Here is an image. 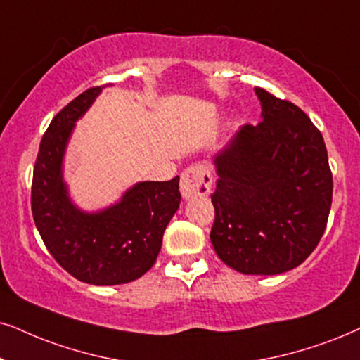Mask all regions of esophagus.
<instances>
[{
	"label": "esophagus",
	"instance_id": "1",
	"mask_svg": "<svg viewBox=\"0 0 360 360\" xmlns=\"http://www.w3.org/2000/svg\"><path fill=\"white\" fill-rule=\"evenodd\" d=\"M212 176L206 166L195 165L183 171L181 174V194L184 199L206 195L211 193Z\"/></svg>",
	"mask_w": 360,
	"mask_h": 360
}]
</instances>
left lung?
I'll use <instances>...</instances> for the list:
<instances>
[{"mask_svg":"<svg viewBox=\"0 0 360 360\" xmlns=\"http://www.w3.org/2000/svg\"><path fill=\"white\" fill-rule=\"evenodd\" d=\"M262 121L245 124L214 156L211 243L243 274L274 276L319 244L332 204L321 131L295 104L256 88Z\"/></svg>","mask_w":360,"mask_h":360,"instance_id":"obj_1","label":"left lung"}]
</instances>
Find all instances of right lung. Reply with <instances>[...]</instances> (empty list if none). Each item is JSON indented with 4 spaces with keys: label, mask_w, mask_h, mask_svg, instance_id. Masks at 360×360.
<instances>
[{
    "label": "right lung",
    "mask_w": 360,
    "mask_h": 360,
    "mask_svg": "<svg viewBox=\"0 0 360 360\" xmlns=\"http://www.w3.org/2000/svg\"><path fill=\"white\" fill-rule=\"evenodd\" d=\"M103 88L84 91L53 117L36 158L31 209L41 239L63 269L86 284L116 285L139 279L156 262L181 193L176 176L134 184L120 202L98 212L72 204L63 159L76 121Z\"/></svg>",
    "instance_id": "right-lung-1"
}]
</instances>
